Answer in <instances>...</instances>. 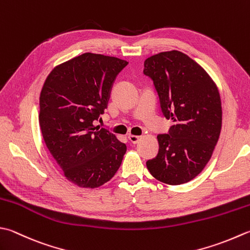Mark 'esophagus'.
Wrapping results in <instances>:
<instances>
[{"label": "esophagus", "mask_w": 250, "mask_h": 250, "mask_svg": "<svg viewBox=\"0 0 250 250\" xmlns=\"http://www.w3.org/2000/svg\"><path fill=\"white\" fill-rule=\"evenodd\" d=\"M128 139H129V141L131 142V143L136 144L140 141V136H138V135H129Z\"/></svg>", "instance_id": "1"}]
</instances>
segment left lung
<instances>
[{
	"label": "left lung",
	"mask_w": 250,
	"mask_h": 250,
	"mask_svg": "<svg viewBox=\"0 0 250 250\" xmlns=\"http://www.w3.org/2000/svg\"><path fill=\"white\" fill-rule=\"evenodd\" d=\"M144 75L151 78L161 111L171 119L168 134H158V154L146 167L160 182L179 185L206 167L222 126L218 86L207 71L180 51L146 58Z\"/></svg>",
	"instance_id": "8db88e82"
}]
</instances>
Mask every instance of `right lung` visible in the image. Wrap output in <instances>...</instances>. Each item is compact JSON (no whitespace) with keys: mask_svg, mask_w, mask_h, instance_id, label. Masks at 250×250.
<instances>
[{"mask_svg":"<svg viewBox=\"0 0 250 250\" xmlns=\"http://www.w3.org/2000/svg\"><path fill=\"white\" fill-rule=\"evenodd\" d=\"M126 65L84 53L57 65L43 84L39 122L44 142L66 179L79 188L108 182L124 159L125 144L93 122L104 114L116 77Z\"/></svg>","mask_w":250,"mask_h":250,"instance_id":"1","label":"right lung"}]
</instances>
